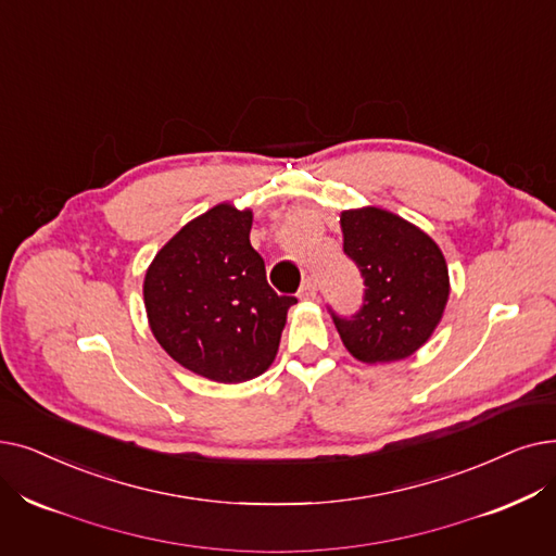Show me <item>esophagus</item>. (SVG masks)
Segmentation results:
<instances>
[{
  "instance_id": "obj_1",
  "label": "esophagus",
  "mask_w": 556,
  "mask_h": 556,
  "mask_svg": "<svg viewBox=\"0 0 556 556\" xmlns=\"http://www.w3.org/2000/svg\"><path fill=\"white\" fill-rule=\"evenodd\" d=\"M316 293H318L316 279H313V277H306V279L302 281V286H300V293H298V298H300V300H313V298H316Z\"/></svg>"
}]
</instances>
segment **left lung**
I'll list each match as a JSON object with an SVG mask.
<instances>
[{
  "label": "left lung",
  "mask_w": 556,
  "mask_h": 556,
  "mask_svg": "<svg viewBox=\"0 0 556 556\" xmlns=\"http://www.w3.org/2000/svg\"><path fill=\"white\" fill-rule=\"evenodd\" d=\"M343 252L364 277V304L350 318L331 308L348 352L391 364L422 348L443 318L450 277L443 252L400 215L377 206L341 213Z\"/></svg>",
  "instance_id": "left-lung-1"
}]
</instances>
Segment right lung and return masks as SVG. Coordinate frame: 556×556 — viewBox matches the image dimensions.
<instances>
[{
	"label": "right lung",
	"mask_w": 556,
	"mask_h": 556,
	"mask_svg": "<svg viewBox=\"0 0 556 556\" xmlns=\"http://www.w3.org/2000/svg\"><path fill=\"white\" fill-rule=\"evenodd\" d=\"M252 211L218 204L190 220L144 275V308L159 345L190 372L220 383L270 368L286 313L250 243Z\"/></svg>",
	"instance_id": "right-lung-1"
}]
</instances>
